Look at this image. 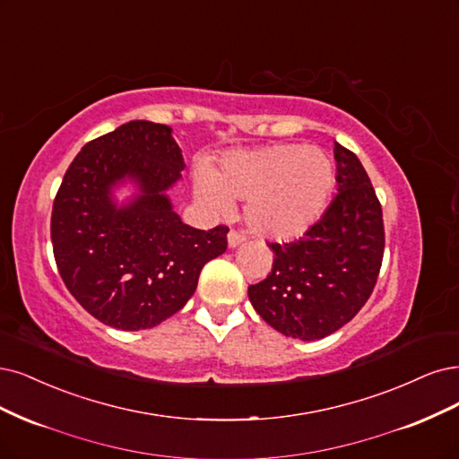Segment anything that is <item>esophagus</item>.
I'll return each instance as SVG.
<instances>
[{
    "label": "esophagus",
    "instance_id": "1",
    "mask_svg": "<svg viewBox=\"0 0 459 459\" xmlns=\"http://www.w3.org/2000/svg\"><path fill=\"white\" fill-rule=\"evenodd\" d=\"M245 241V235L237 230H230L228 233V245L230 247H239Z\"/></svg>",
    "mask_w": 459,
    "mask_h": 459
}]
</instances>
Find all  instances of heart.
<instances>
[{"label": "heart", "mask_w": 459, "mask_h": 459, "mask_svg": "<svg viewBox=\"0 0 459 459\" xmlns=\"http://www.w3.org/2000/svg\"><path fill=\"white\" fill-rule=\"evenodd\" d=\"M336 184L330 155L306 144H277L255 152H230L216 170H195V195L216 214L233 199L247 201L248 228L273 241L306 233L321 218Z\"/></svg>", "instance_id": "1"}]
</instances>
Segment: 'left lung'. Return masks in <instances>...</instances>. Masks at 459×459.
Segmentation results:
<instances>
[{"mask_svg": "<svg viewBox=\"0 0 459 459\" xmlns=\"http://www.w3.org/2000/svg\"><path fill=\"white\" fill-rule=\"evenodd\" d=\"M338 195L292 243H267L272 273L250 284L260 317L284 336L321 340L350 323L370 298L385 247L382 204L359 157L334 142Z\"/></svg>", "mask_w": 459, "mask_h": 459, "instance_id": "left-lung-1", "label": "left lung"}]
</instances>
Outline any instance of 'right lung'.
<instances>
[{
  "label": "right lung",
  "instance_id": "obj_1",
  "mask_svg": "<svg viewBox=\"0 0 459 459\" xmlns=\"http://www.w3.org/2000/svg\"><path fill=\"white\" fill-rule=\"evenodd\" d=\"M170 127L129 121L75 155L56 192L51 241L58 273L94 319L144 330L180 311L203 265L228 248V226L184 224L165 195L184 170ZM137 182L141 194L117 208L111 187Z\"/></svg>",
  "mask_w": 459,
  "mask_h": 459
}]
</instances>
